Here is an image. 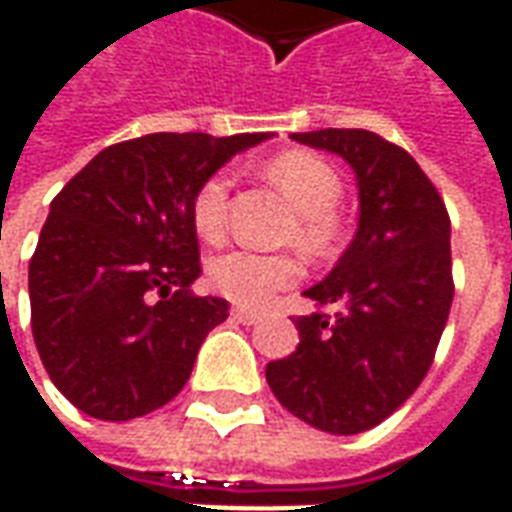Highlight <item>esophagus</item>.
<instances>
[{
  "mask_svg": "<svg viewBox=\"0 0 512 512\" xmlns=\"http://www.w3.org/2000/svg\"><path fill=\"white\" fill-rule=\"evenodd\" d=\"M230 315H233V318H235V321H238V323H244V326H252V323L260 321V315H257V312L241 310V307H235V310L230 312Z\"/></svg>",
  "mask_w": 512,
  "mask_h": 512,
  "instance_id": "esophagus-1",
  "label": "esophagus"
}]
</instances>
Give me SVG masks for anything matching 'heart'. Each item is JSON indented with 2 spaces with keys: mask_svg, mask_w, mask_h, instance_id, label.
<instances>
[{
  "mask_svg": "<svg viewBox=\"0 0 512 512\" xmlns=\"http://www.w3.org/2000/svg\"><path fill=\"white\" fill-rule=\"evenodd\" d=\"M268 178L288 194L299 208V241L321 249L334 238V211L343 200L340 172L326 158L307 150H288L268 161ZM227 200H230V175L216 172L194 194L191 219L194 230L205 241H219L227 230ZM301 274L296 257L260 255L249 249H230L213 257L208 279L222 296L244 307H263L279 290L293 285Z\"/></svg>",
  "mask_w": 512,
  "mask_h": 512,
  "instance_id": "obj_1",
  "label": "heart"
}]
</instances>
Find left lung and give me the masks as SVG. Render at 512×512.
I'll use <instances>...</instances> for the list:
<instances>
[{
  "label": "left lung",
  "mask_w": 512,
  "mask_h": 512,
  "mask_svg": "<svg viewBox=\"0 0 512 512\" xmlns=\"http://www.w3.org/2000/svg\"><path fill=\"white\" fill-rule=\"evenodd\" d=\"M343 156L359 186V227L329 277L304 290L334 315H299V345L266 381L293 417L334 436L376 428L433 365L452 304L450 216L403 147L365 128L290 134Z\"/></svg>",
  "instance_id": "left-lung-1"
}]
</instances>
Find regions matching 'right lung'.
<instances>
[{
  "label": "right lung",
  "mask_w": 512,
  "mask_h": 512,
  "mask_svg": "<svg viewBox=\"0 0 512 512\" xmlns=\"http://www.w3.org/2000/svg\"><path fill=\"white\" fill-rule=\"evenodd\" d=\"M266 134H147L106 147L51 202L29 260L32 337L73 406L145 417L189 381L230 304L194 296V194Z\"/></svg>",
  "instance_id": "1"
}]
</instances>
